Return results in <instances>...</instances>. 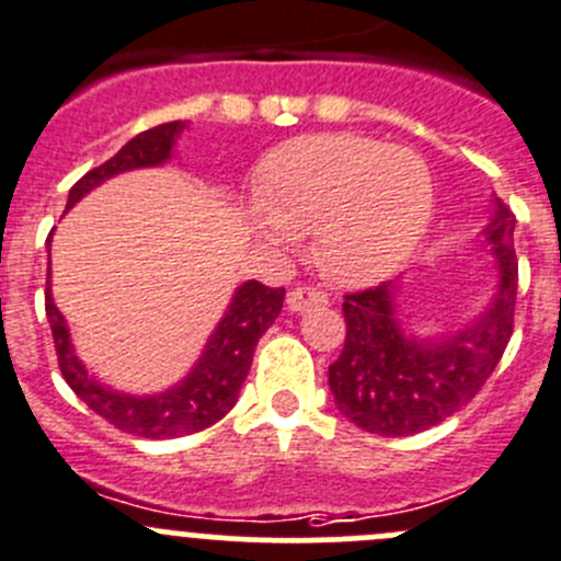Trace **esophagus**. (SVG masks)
<instances>
[{
	"instance_id": "1",
	"label": "esophagus",
	"mask_w": 561,
	"mask_h": 561,
	"mask_svg": "<svg viewBox=\"0 0 561 561\" xmlns=\"http://www.w3.org/2000/svg\"><path fill=\"white\" fill-rule=\"evenodd\" d=\"M325 304H329V296L320 293L318 287H293V290L287 293V307H290L293 312H307V309L325 307Z\"/></svg>"
}]
</instances>
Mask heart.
Instances as JSON below:
<instances>
[{
  "label": "heart",
  "instance_id": "heart-1",
  "mask_svg": "<svg viewBox=\"0 0 561 561\" xmlns=\"http://www.w3.org/2000/svg\"><path fill=\"white\" fill-rule=\"evenodd\" d=\"M254 227L274 247L314 230V257L336 282L362 285L411 257L433 219L431 170L413 150L356 134L296 136L257 178Z\"/></svg>",
  "mask_w": 561,
  "mask_h": 561
}]
</instances>
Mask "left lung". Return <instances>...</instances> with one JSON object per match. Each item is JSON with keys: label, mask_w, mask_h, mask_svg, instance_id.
<instances>
[{"label": "left lung", "mask_w": 561, "mask_h": 561, "mask_svg": "<svg viewBox=\"0 0 561 561\" xmlns=\"http://www.w3.org/2000/svg\"><path fill=\"white\" fill-rule=\"evenodd\" d=\"M485 238L499 263V293L485 314L458 334L416 340L394 318V285L347 293L345 347L329 367L336 408L367 433L394 438L438 425L469 405L504 356L515 323L518 260L515 214L493 197Z\"/></svg>", "instance_id": "1"}]
</instances>
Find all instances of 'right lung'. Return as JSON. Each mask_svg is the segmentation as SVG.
<instances>
[{"label":"right lung","instance_id":"obj_1","mask_svg":"<svg viewBox=\"0 0 561 561\" xmlns=\"http://www.w3.org/2000/svg\"><path fill=\"white\" fill-rule=\"evenodd\" d=\"M183 128H186V123L175 119V123L156 125V128L136 134L112 159L103 161L101 167H95L81 181L73 183L68 194V208H73L87 192H92L119 172L159 167L170 161L175 139ZM282 301H285V287H265L263 282L254 279L241 285L192 373L161 394L134 397L108 389L87 373L84 364L70 347L68 325H65L59 309L54 307L51 287L46 282V318L51 325L62 378L68 380L76 397L84 400L98 416L106 419L108 425L142 438L188 436V433L205 431V427L216 425L221 416H227L238 402V391H241L249 367H252L254 347H257L260 336L268 331V325L274 323L276 314L282 312Z\"/></svg>","mask_w":561,"mask_h":561}]
</instances>
